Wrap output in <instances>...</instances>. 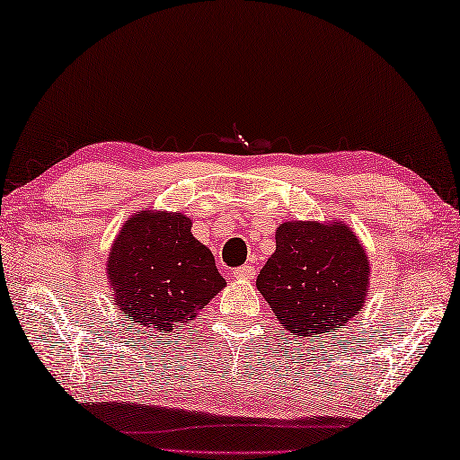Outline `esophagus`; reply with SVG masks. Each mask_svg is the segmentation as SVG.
Instances as JSON below:
<instances>
[{"label":"esophagus","mask_w":460,"mask_h":460,"mask_svg":"<svg viewBox=\"0 0 460 460\" xmlns=\"http://www.w3.org/2000/svg\"><path fill=\"white\" fill-rule=\"evenodd\" d=\"M232 275L238 277V279H252V277L257 275V270H254L252 265H243L232 270Z\"/></svg>","instance_id":"34e87169"}]
</instances>
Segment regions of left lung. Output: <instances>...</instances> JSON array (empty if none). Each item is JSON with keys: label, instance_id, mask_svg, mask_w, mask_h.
Returning <instances> with one entry per match:
<instances>
[{"label": "left lung", "instance_id": "8db88e82", "mask_svg": "<svg viewBox=\"0 0 460 460\" xmlns=\"http://www.w3.org/2000/svg\"><path fill=\"white\" fill-rule=\"evenodd\" d=\"M257 288L291 334L314 341L363 310L368 261L349 226L285 222Z\"/></svg>", "mask_w": 460, "mask_h": 460}]
</instances>
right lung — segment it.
<instances>
[{
    "instance_id": "obj_1",
    "label": "right lung",
    "mask_w": 460,
    "mask_h": 460,
    "mask_svg": "<svg viewBox=\"0 0 460 460\" xmlns=\"http://www.w3.org/2000/svg\"><path fill=\"white\" fill-rule=\"evenodd\" d=\"M108 277L130 322L164 336L190 323L226 285L214 254L191 234L190 217L167 212H138L124 224Z\"/></svg>"
}]
</instances>
